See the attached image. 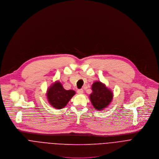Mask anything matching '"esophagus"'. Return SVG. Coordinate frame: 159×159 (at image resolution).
Listing matches in <instances>:
<instances>
[{"instance_id":"obj_1","label":"esophagus","mask_w":159,"mask_h":159,"mask_svg":"<svg viewBox=\"0 0 159 159\" xmlns=\"http://www.w3.org/2000/svg\"><path fill=\"white\" fill-rule=\"evenodd\" d=\"M77 93H78V94H82V93H83V89H78V90H77Z\"/></svg>"}]
</instances>
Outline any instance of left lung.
<instances>
[{
    "label": "left lung",
    "instance_id": "8db88e82",
    "mask_svg": "<svg viewBox=\"0 0 159 159\" xmlns=\"http://www.w3.org/2000/svg\"><path fill=\"white\" fill-rule=\"evenodd\" d=\"M92 93L89 94L90 101L97 111H102L111 103L113 93L112 91L101 81H97L91 86Z\"/></svg>",
    "mask_w": 159,
    "mask_h": 159
}]
</instances>
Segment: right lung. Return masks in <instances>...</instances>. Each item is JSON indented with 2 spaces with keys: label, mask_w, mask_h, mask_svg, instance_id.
<instances>
[{
  "label": "right lung",
  "mask_w": 159,
  "mask_h": 159,
  "mask_svg": "<svg viewBox=\"0 0 159 159\" xmlns=\"http://www.w3.org/2000/svg\"><path fill=\"white\" fill-rule=\"evenodd\" d=\"M74 90H66L61 83L57 81L53 83L47 91V98L49 103L56 109L64 108L75 94Z\"/></svg>",
  "instance_id": "1"
}]
</instances>
